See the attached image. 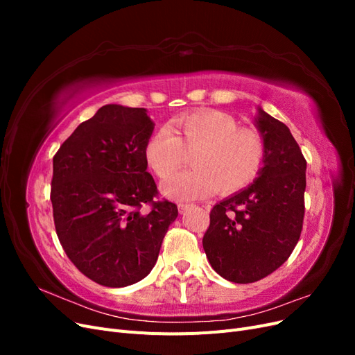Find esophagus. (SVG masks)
<instances>
[{
    "mask_svg": "<svg viewBox=\"0 0 355 355\" xmlns=\"http://www.w3.org/2000/svg\"><path fill=\"white\" fill-rule=\"evenodd\" d=\"M191 206H192V204H188V202H179V204H178L179 213H185Z\"/></svg>",
    "mask_w": 355,
    "mask_h": 355,
    "instance_id": "esophagus-1",
    "label": "esophagus"
}]
</instances>
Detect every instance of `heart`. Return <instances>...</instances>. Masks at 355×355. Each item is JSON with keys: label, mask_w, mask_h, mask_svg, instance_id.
Listing matches in <instances>:
<instances>
[{"label": "heart", "mask_w": 355, "mask_h": 355, "mask_svg": "<svg viewBox=\"0 0 355 355\" xmlns=\"http://www.w3.org/2000/svg\"><path fill=\"white\" fill-rule=\"evenodd\" d=\"M189 170L163 187L173 200H192L213 189L222 196L245 188L259 175L265 159L262 136L240 128L232 116L204 110L179 115L148 139L145 158L157 176L168 179L192 153Z\"/></svg>", "instance_id": "1"}]
</instances>
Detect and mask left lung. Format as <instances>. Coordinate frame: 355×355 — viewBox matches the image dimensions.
<instances>
[{"instance_id":"1","label":"left lung","mask_w":355,"mask_h":355,"mask_svg":"<svg viewBox=\"0 0 355 355\" xmlns=\"http://www.w3.org/2000/svg\"><path fill=\"white\" fill-rule=\"evenodd\" d=\"M254 125L265 144L259 175L211 209L202 237L213 270L239 284L261 280L288 259L305 213L306 161L295 137L261 106Z\"/></svg>"}]
</instances>
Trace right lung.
I'll return each mask as SVG.
<instances>
[{
	"instance_id": "1",
	"label": "right lung",
	"mask_w": 355,
	"mask_h": 355,
	"mask_svg": "<svg viewBox=\"0 0 355 355\" xmlns=\"http://www.w3.org/2000/svg\"><path fill=\"white\" fill-rule=\"evenodd\" d=\"M145 108L105 105L81 123L53 158L51 204L71 262L106 287L141 282L154 268L178 218L148 173L145 145L154 121ZM144 203L152 210L141 212Z\"/></svg>"
}]
</instances>
